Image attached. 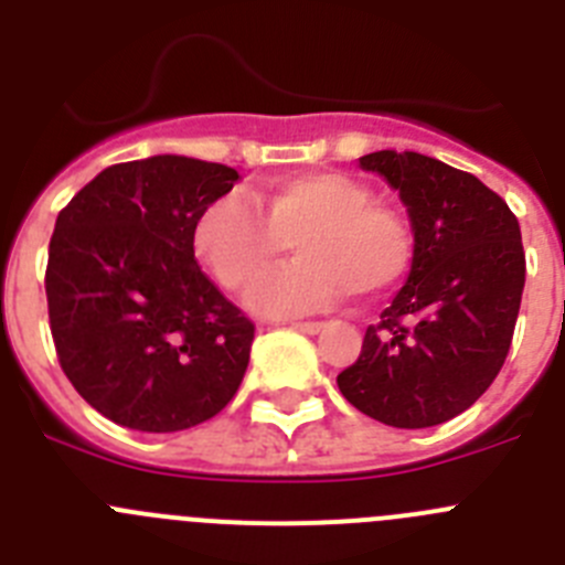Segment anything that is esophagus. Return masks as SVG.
<instances>
[{"instance_id": "34e87169", "label": "esophagus", "mask_w": 565, "mask_h": 565, "mask_svg": "<svg viewBox=\"0 0 565 565\" xmlns=\"http://www.w3.org/2000/svg\"><path fill=\"white\" fill-rule=\"evenodd\" d=\"M291 328H297L302 333H319L322 331V322H291Z\"/></svg>"}]
</instances>
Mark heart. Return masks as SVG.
<instances>
[{
    "label": "heart",
    "mask_w": 565,
    "mask_h": 565,
    "mask_svg": "<svg viewBox=\"0 0 565 565\" xmlns=\"http://www.w3.org/2000/svg\"><path fill=\"white\" fill-rule=\"evenodd\" d=\"M299 259L252 294L263 313L322 311L348 294L376 299L402 282L416 259V234L398 209L373 201L344 172H302L254 194L209 203L192 226V248L226 291H246L288 248Z\"/></svg>",
    "instance_id": "obj_1"
}]
</instances>
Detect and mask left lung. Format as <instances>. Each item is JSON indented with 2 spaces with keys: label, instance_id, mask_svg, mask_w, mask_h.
<instances>
[{
  "label": "left lung",
  "instance_id": "left-lung-1",
  "mask_svg": "<svg viewBox=\"0 0 565 565\" xmlns=\"http://www.w3.org/2000/svg\"><path fill=\"white\" fill-rule=\"evenodd\" d=\"M359 167L398 189L416 259L337 384L376 422L436 427L472 407L507 362L526 282L521 226L476 174L427 154L382 149Z\"/></svg>",
  "mask_w": 565,
  "mask_h": 565
}]
</instances>
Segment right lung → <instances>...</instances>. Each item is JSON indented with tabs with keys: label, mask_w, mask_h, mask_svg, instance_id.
I'll use <instances>...</instances> for the list:
<instances>
[{
	"label": "right lung",
	"mask_w": 565,
	"mask_h": 565,
	"mask_svg": "<svg viewBox=\"0 0 565 565\" xmlns=\"http://www.w3.org/2000/svg\"><path fill=\"white\" fill-rule=\"evenodd\" d=\"M237 169L154 154L96 174L50 237V333L64 376L109 422L178 433L232 402L254 322L201 271L192 226Z\"/></svg>",
	"instance_id": "right-lung-1"
}]
</instances>
